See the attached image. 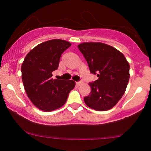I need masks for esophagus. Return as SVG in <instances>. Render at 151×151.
Here are the masks:
<instances>
[{"mask_svg":"<svg viewBox=\"0 0 151 151\" xmlns=\"http://www.w3.org/2000/svg\"><path fill=\"white\" fill-rule=\"evenodd\" d=\"M82 81H77V82H76V85L77 86H79V85H81V84H82Z\"/></svg>","mask_w":151,"mask_h":151,"instance_id":"obj_1","label":"esophagus"}]
</instances>
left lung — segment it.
<instances>
[{
  "label": "left lung",
  "instance_id": "8db88e82",
  "mask_svg": "<svg viewBox=\"0 0 151 151\" xmlns=\"http://www.w3.org/2000/svg\"><path fill=\"white\" fill-rule=\"evenodd\" d=\"M78 48L87 62L90 72L97 80L89 83L91 92L84 98L89 108L109 110L119 102L129 83V63L113 47L101 42H84Z\"/></svg>",
  "mask_w": 151,
  "mask_h": 151
}]
</instances>
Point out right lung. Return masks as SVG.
<instances>
[{"label":"right lung","mask_w":151,"mask_h":151,"mask_svg":"<svg viewBox=\"0 0 151 151\" xmlns=\"http://www.w3.org/2000/svg\"><path fill=\"white\" fill-rule=\"evenodd\" d=\"M71 46L63 40L55 39L38 45L26 55L22 64V80L27 96L44 111L62 106L71 90L72 80L53 79L52 72L58 70L62 54Z\"/></svg>","instance_id":"add662e5"}]
</instances>
